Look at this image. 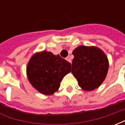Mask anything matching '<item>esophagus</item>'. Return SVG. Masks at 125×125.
Returning <instances> with one entry per match:
<instances>
[{
    "mask_svg": "<svg viewBox=\"0 0 125 125\" xmlns=\"http://www.w3.org/2000/svg\"><path fill=\"white\" fill-rule=\"evenodd\" d=\"M66 60H67V61H68V62H72V60H71V59H70V57H69V56H68V57H66Z\"/></svg>",
    "mask_w": 125,
    "mask_h": 125,
    "instance_id": "1",
    "label": "esophagus"
}]
</instances>
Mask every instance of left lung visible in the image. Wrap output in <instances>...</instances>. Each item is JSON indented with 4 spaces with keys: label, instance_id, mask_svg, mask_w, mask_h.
<instances>
[{
    "label": "left lung",
    "instance_id": "1",
    "mask_svg": "<svg viewBox=\"0 0 125 125\" xmlns=\"http://www.w3.org/2000/svg\"><path fill=\"white\" fill-rule=\"evenodd\" d=\"M72 73L84 90L91 91L99 87L107 74L108 60L101 49L82 45L72 52Z\"/></svg>",
    "mask_w": 125,
    "mask_h": 125
}]
</instances>
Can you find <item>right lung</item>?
<instances>
[{"label": "right lung", "mask_w": 125, "mask_h": 125, "mask_svg": "<svg viewBox=\"0 0 125 125\" xmlns=\"http://www.w3.org/2000/svg\"><path fill=\"white\" fill-rule=\"evenodd\" d=\"M70 62L52 52L36 53L29 62L27 73L30 83L42 94L52 95L57 91L63 77L71 72Z\"/></svg>", "instance_id": "1"}]
</instances>
